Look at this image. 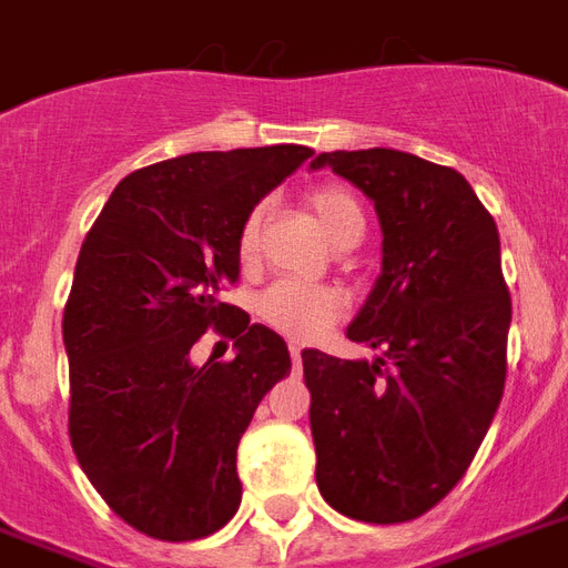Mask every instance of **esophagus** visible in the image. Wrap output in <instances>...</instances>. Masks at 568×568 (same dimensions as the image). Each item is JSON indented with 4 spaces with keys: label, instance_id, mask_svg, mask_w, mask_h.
<instances>
[{
    "label": "esophagus",
    "instance_id": "34e87169",
    "mask_svg": "<svg viewBox=\"0 0 568 568\" xmlns=\"http://www.w3.org/2000/svg\"><path fill=\"white\" fill-rule=\"evenodd\" d=\"M288 351H292L294 372H301V365H303V351H301V345H292V347H288Z\"/></svg>",
    "mask_w": 568,
    "mask_h": 568
}]
</instances>
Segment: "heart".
Here are the masks:
<instances>
[{
  "label": "heart",
  "mask_w": 568,
  "mask_h": 568,
  "mask_svg": "<svg viewBox=\"0 0 568 568\" xmlns=\"http://www.w3.org/2000/svg\"><path fill=\"white\" fill-rule=\"evenodd\" d=\"M312 217L318 230L329 239V244H342L347 235L359 232L363 235L365 214L354 196L345 189H315L306 200ZM262 223H265V209L256 205L244 217L239 232V256L244 262H253L262 241ZM258 318L267 327L283 333L292 342H315L324 329L345 312V297L336 288H315V285H301L292 280H280L267 292H262L256 303Z\"/></svg>",
  "instance_id": "obj_1"
}]
</instances>
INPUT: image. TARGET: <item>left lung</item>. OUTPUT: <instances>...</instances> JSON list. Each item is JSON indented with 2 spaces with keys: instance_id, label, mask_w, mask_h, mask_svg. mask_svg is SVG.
I'll use <instances>...</instances> for the list:
<instances>
[{
  "instance_id": "obj_1",
  "label": "left lung",
  "mask_w": 568,
  "mask_h": 568,
  "mask_svg": "<svg viewBox=\"0 0 568 568\" xmlns=\"http://www.w3.org/2000/svg\"><path fill=\"white\" fill-rule=\"evenodd\" d=\"M374 203L383 262L347 338L368 359L303 351L324 501L356 521L418 519L457 486L504 395L510 292L493 214L466 176L400 150L321 153Z\"/></svg>"
}]
</instances>
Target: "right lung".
<instances>
[{
    "instance_id": "obj_1",
    "label": "right lung",
    "mask_w": 568,
    "mask_h": 568,
    "mask_svg": "<svg viewBox=\"0 0 568 568\" xmlns=\"http://www.w3.org/2000/svg\"><path fill=\"white\" fill-rule=\"evenodd\" d=\"M310 146L189 153L129 173L88 232L64 310L70 442L102 501L146 537L189 542L241 504L235 450L288 347L221 303L241 274V223ZM214 326L232 364L190 363Z\"/></svg>"
}]
</instances>
